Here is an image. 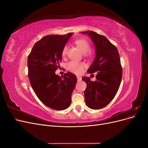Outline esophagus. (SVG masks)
Here are the masks:
<instances>
[{
  "mask_svg": "<svg viewBox=\"0 0 148 148\" xmlns=\"http://www.w3.org/2000/svg\"><path fill=\"white\" fill-rule=\"evenodd\" d=\"M77 79H78V81H80V80L82 79V77H77Z\"/></svg>",
  "mask_w": 148,
  "mask_h": 148,
  "instance_id": "esophagus-1",
  "label": "esophagus"
}]
</instances>
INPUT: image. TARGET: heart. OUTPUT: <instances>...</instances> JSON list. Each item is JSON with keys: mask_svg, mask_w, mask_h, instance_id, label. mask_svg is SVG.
<instances>
[{"mask_svg": "<svg viewBox=\"0 0 148 148\" xmlns=\"http://www.w3.org/2000/svg\"><path fill=\"white\" fill-rule=\"evenodd\" d=\"M75 44L78 48L82 51V52L84 53H86L88 52L89 49H90V44L89 42L86 41V39H78L75 41ZM67 50H68V47L66 46H65L62 51V57H65L66 54ZM84 66V64L82 62H78L76 61H70L66 65V68L69 71H71L76 74H79L81 73L83 68Z\"/></svg>", "mask_w": 148, "mask_h": 148, "instance_id": "1", "label": "heart"}]
</instances>
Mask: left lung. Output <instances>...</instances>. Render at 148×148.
Here are the masks:
<instances>
[{
	"label": "left lung",
	"instance_id": "obj_1",
	"mask_svg": "<svg viewBox=\"0 0 148 148\" xmlns=\"http://www.w3.org/2000/svg\"><path fill=\"white\" fill-rule=\"evenodd\" d=\"M81 33L89 36L96 51L95 60L87 72L97 71V80L82 78L87 85L84 92L85 102L90 109H100L109 104L119 90L122 77L120 56L117 49L104 36L92 31Z\"/></svg>",
	"mask_w": 148,
	"mask_h": 148
}]
</instances>
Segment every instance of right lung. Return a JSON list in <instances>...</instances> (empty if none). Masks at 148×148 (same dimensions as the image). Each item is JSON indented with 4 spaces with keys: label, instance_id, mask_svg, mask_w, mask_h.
<instances>
[{
    "label": "right lung",
    "instance_id": "right-lung-1",
    "mask_svg": "<svg viewBox=\"0 0 148 148\" xmlns=\"http://www.w3.org/2000/svg\"><path fill=\"white\" fill-rule=\"evenodd\" d=\"M72 33L51 34L35 43L28 57V77L39 99L50 108L62 110L71 104V96L77 82L70 72L60 77L56 74L62 60V51Z\"/></svg>",
    "mask_w": 148,
    "mask_h": 148
}]
</instances>
